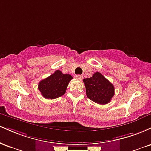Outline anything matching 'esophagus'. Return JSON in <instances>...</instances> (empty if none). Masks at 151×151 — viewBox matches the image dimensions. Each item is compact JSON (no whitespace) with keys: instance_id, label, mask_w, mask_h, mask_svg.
<instances>
[{"instance_id":"1","label":"esophagus","mask_w":151,"mask_h":151,"mask_svg":"<svg viewBox=\"0 0 151 151\" xmlns=\"http://www.w3.org/2000/svg\"><path fill=\"white\" fill-rule=\"evenodd\" d=\"M76 78H77V79H79V80H80V79H82L83 76L82 75H76Z\"/></svg>"}]
</instances>
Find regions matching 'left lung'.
<instances>
[{
	"label": "left lung",
	"instance_id": "8db88e82",
	"mask_svg": "<svg viewBox=\"0 0 151 151\" xmlns=\"http://www.w3.org/2000/svg\"><path fill=\"white\" fill-rule=\"evenodd\" d=\"M87 97L95 103L104 105L114 96V86L99 72H95L90 78L83 79Z\"/></svg>",
	"mask_w": 151,
	"mask_h": 151
}]
</instances>
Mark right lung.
<instances>
[{
    "mask_svg": "<svg viewBox=\"0 0 151 151\" xmlns=\"http://www.w3.org/2000/svg\"><path fill=\"white\" fill-rule=\"evenodd\" d=\"M73 77L70 74H63L61 71L57 70L52 74L42 79L39 82L38 89L43 97L53 99L64 95L67 86Z\"/></svg>",
    "mask_w": 151,
    "mask_h": 151,
    "instance_id": "right-lung-1",
    "label": "right lung"
}]
</instances>
